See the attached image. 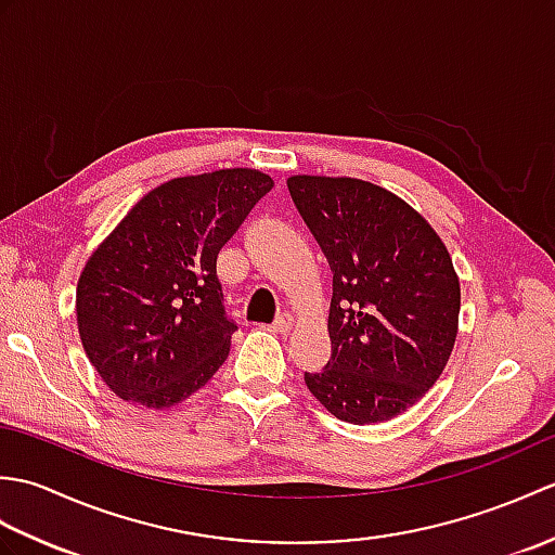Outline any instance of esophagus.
Instances as JSON below:
<instances>
[{"instance_id":"esophagus-1","label":"esophagus","mask_w":555,"mask_h":555,"mask_svg":"<svg viewBox=\"0 0 555 555\" xmlns=\"http://www.w3.org/2000/svg\"><path fill=\"white\" fill-rule=\"evenodd\" d=\"M293 326H296V320H293V314L284 312L281 317H276V322H274V332H279V334H288Z\"/></svg>"}]
</instances>
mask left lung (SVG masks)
Listing matches in <instances>:
<instances>
[{"instance_id": "1", "label": "left lung", "mask_w": 555, "mask_h": 555, "mask_svg": "<svg viewBox=\"0 0 555 555\" xmlns=\"http://www.w3.org/2000/svg\"><path fill=\"white\" fill-rule=\"evenodd\" d=\"M288 191L334 271L332 360L305 372V384L338 420H391L429 391L451 358L453 259L427 219L379 185L291 176Z\"/></svg>"}]
</instances>
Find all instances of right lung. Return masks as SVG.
<instances>
[{"label":"right lung","instance_id":"right-lung-1","mask_svg":"<svg viewBox=\"0 0 555 555\" xmlns=\"http://www.w3.org/2000/svg\"><path fill=\"white\" fill-rule=\"evenodd\" d=\"M274 181L255 169L183 176L150 191L90 255L76 288L78 334L112 391L171 408L229 358L217 257Z\"/></svg>","mask_w":555,"mask_h":555}]
</instances>
